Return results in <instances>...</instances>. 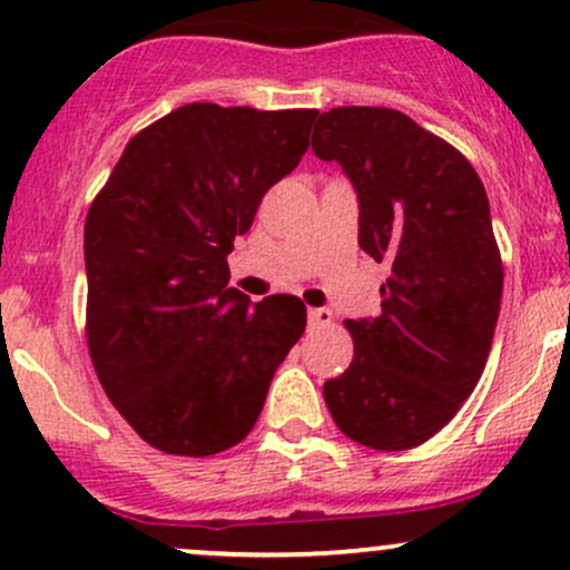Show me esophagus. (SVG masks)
<instances>
[{"label": "esophagus", "instance_id": "1", "mask_svg": "<svg viewBox=\"0 0 570 570\" xmlns=\"http://www.w3.org/2000/svg\"><path fill=\"white\" fill-rule=\"evenodd\" d=\"M307 324H311L313 330H316V326L332 324V311L330 307H311V311H307Z\"/></svg>", "mask_w": 570, "mask_h": 570}]
</instances>
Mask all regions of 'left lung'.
<instances>
[{
	"label": "left lung",
	"mask_w": 570,
	"mask_h": 570,
	"mask_svg": "<svg viewBox=\"0 0 570 570\" xmlns=\"http://www.w3.org/2000/svg\"><path fill=\"white\" fill-rule=\"evenodd\" d=\"M313 153L343 166L358 246L391 267L381 316L345 322L353 362L324 383L326 407L364 448H417L453 421L493 345L503 265L485 187L453 144L389 107L324 112Z\"/></svg>",
	"instance_id": "obj_1"
}]
</instances>
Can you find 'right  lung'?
I'll list each match as a JSON object with an SVG mask.
<instances>
[{"mask_svg":"<svg viewBox=\"0 0 570 570\" xmlns=\"http://www.w3.org/2000/svg\"><path fill=\"white\" fill-rule=\"evenodd\" d=\"M316 115L187 104L128 141L90 203V358L109 402L163 453L203 458L244 440L303 337V299L252 305L227 286V254L297 168Z\"/></svg>","mask_w":570,"mask_h":570,"instance_id":"right-lung-1","label":"right lung"}]
</instances>
